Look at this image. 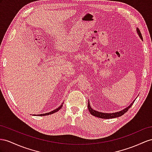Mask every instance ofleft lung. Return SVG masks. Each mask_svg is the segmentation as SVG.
I'll return each mask as SVG.
<instances>
[{
  "instance_id": "obj_1",
  "label": "left lung",
  "mask_w": 152,
  "mask_h": 152,
  "mask_svg": "<svg viewBox=\"0 0 152 152\" xmlns=\"http://www.w3.org/2000/svg\"><path fill=\"white\" fill-rule=\"evenodd\" d=\"M137 32L139 34V36L140 37V38L142 39V34L139 29H137ZM134 103V102L132 103H131L130 105L128 106L127 108H126L125 109H124V110L120 111V112H115V113H112V114L102 113V112H99L93 110L92 108L91 107L90 103H89V101L88 102V111L90 112V113L92 115L97 117V118H102V119H112V118H118V117H120L122 115H123L124 113H126V112L128 110H129V108L132 107V105Z\"/></svg>"
}]
</instances>
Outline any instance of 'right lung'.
<instances>
[{
  "instance_id": "obj_1",
  "label": "right lung",
  "mask_w": 152,
  "mask_h": 152,
  "mask_svg": "<svg viewBox=\"0 0 152 152\" xmlns=\"http://www.w3.org/2000/svg\"><path fill=\"white\" fill-rule=\"evenodd\" d=\"M64 104V103H63ZM62 106H63V104H61V105L58 107V108H57L56 109H55V110H53V111H51V112H48V113H46V114H38V115H40V116H43V115H49V114H53V113H54V112H56L57 111H58L59 110L60 108L62 107Z\"/></svg>"
}]
</instances>
